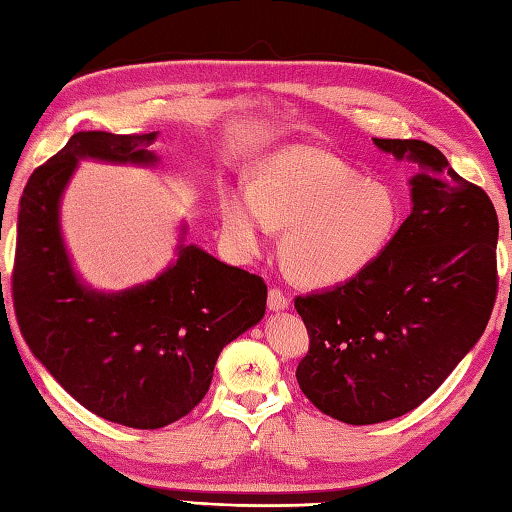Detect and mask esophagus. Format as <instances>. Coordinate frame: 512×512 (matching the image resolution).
Returning <instances> with one entry per match:
<instances>
[{
    "instance_id": "34e87169",
    "label": "esophagus",
    "mask_w": 512,
    "mask_h": 512,
    "mask_svg": "<svg viewBox=\"0 0 512 512\" xmlns=\"http://www.w3.org/2000/svg\"><path fill=\"white\" fill-rule=\"evenodd\" d=\"M289 305V296L283 292L281 287H272L269 289V294H267V307L269 310H285V307Z\"/></svg>"
}]
</instances>
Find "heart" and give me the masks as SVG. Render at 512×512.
Masks as SVG:
<instances>
[{"instance_id": "heart-1", "label": "heart", "mask_w": 512, "mask_h": 512, "mask_svg": "<svg viewBox=\"0 0 512 512\" xmlns=\"http://www.w3.org/2000/svg\"><path fill=\"white\" fill-rule=\"evenodd\" d=\"M397 223L399 205L388 187L361 180L314 147L274 153L258 167L252 191H231L220 202L223 234L240 252H258L272 227L285 229V265L310 287L359 276L390 243Z\"/></svg>"}]
</instances>
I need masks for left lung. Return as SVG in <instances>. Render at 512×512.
<instances>
[{"label": "left lung", "mask_w": 512, "mask_h": 512, "mask_svg": "<svg viewBox=\"0 0 512 512\" xmlns=\"http://www.w3.org/2000/svg\"><path fill=\"white\" fill-rule=\"evenodd\" d=\"M374 144L419 162L412 214L359 276L294 298L310 334L298 385L350 426L421 406L484 334L499 283V223L486 191L428 142Z\"/></svg>", "instance_id": "8db88e82"}]
</instances>
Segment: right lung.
Here are the masks:
<instances>
[{"mask_svg": "<svg viewBox=\"0 0 512 512\" xmlns=\"http://www.w3.org/2000/svg\"><path fill=\"white\" fill-rule=\"evenodd\" d=\"M156 133L80 131L28 178L17 218L13 305L24 341L98 417L165 428L205 397L223 347L265 314L260 276L180 247L156 281L120 294L86 289L60 236V196L80 158L153 165Z\"/></svg>", "mask_w": 512, "mask_h": 512, "instance_id": "add662e5", "label": "right lung"}]
</instances>
